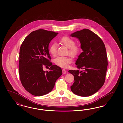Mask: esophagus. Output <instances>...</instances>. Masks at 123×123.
<instances>
[{
	"mask_svg": "<svg viewBox=\"0 0 123 123\" xmlns=\"http://www.w3.org/2000/svg\"><path fill=\"white\" fill-rule=\"evenodd\" d=\"M62 72H63V73L64 74H65L66 73V71L65 70H64V69H63L62 70Z\"/></svg>",
	"mask_w": 123,
	"mask_h": 123,
	"instance_id": "obj_1",
	"label": "esophagus"
}]
</instances>
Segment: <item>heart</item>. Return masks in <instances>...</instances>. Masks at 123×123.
<instances>
[{"mask_svg": "<svg viewBox=\"0 0 123 123\" xmlns=\"http://www.w3.org/2000/svg\"><path fill=\"white\" fill-rule=\"evenodd\" d=\"M59 41L69 48V53L70 55L75 57L80 52L79 47L75 44V42L73 39L68 36H64L60 39ZM57 45L55 43L51 44L49 48V52L53 56H55L57 54ZM72 60L70 57H59L54 60V63L60 67L66 68L71 63Z\"/></svg>", "mask_w": 123, "mask_h": 123, "instance_id": "obj_1", "label": "heart"}]
</instances>
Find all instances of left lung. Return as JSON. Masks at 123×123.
Instances as JSON below:
<instances>
[{"instance_id":"1","label":"left lung","mask_w":123,"mask_h":123,"mask_svg":"<svg viewBox=\"0 0 123 123\" xmlns=\"http://www.w3.org/2000/svg\"><path fill=\"white\" fill-rule=\"evenodd\" d=\"M77 38L83 51L76 61L79 70H70L74 77L71 91L81 96L96 93L103 85L108 65L105 45L99 37L89 29H83L70 35Z\"/></svg>"}]
</instances>
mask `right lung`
<instances>
[{"label": "right lung", "mask_w": 123, "mask_h": 123, "mask_svg": "<svg viewBox=\"0 0 123 123\" xmlns=\"http://www.w3.org/2000/svg\"><path fill=\"white\" fill-rule=\"evenodd\" d=\"M58 34L45 29L36 30L26 37L20 47V80L24 88L33 95L50 93L62 75L61 68L50 62L48 50L50 42ZM48 66H50V70H43V67Z\"/></svg>", "instance_id": "1"}]
</instances>
